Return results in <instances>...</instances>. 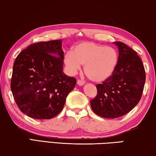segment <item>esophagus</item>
Here are the masks:
<instances>
[{"label": "esophagus", "mask_w": 156, "mask_h": 156, "mask_svg": "<svg viewBox=\"0 0 156 156\" xmlns=\"http://www.w3.org/2000/svg\"><path fill=\"white\" fill-rule=\"evenodd\" d=\"M77 84L79 86H83V84H84V82L83 81H81V80H77Z\"/></svg>", "instance_id": "1"}]
</instances>
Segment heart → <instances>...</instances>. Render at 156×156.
Returning a JSON list of instances; mask_svg holds the SVG:
<instances>
[{
	"label": "heart",
	"instance_id": "obj_1",
	"mask_svg": "<svg viewBox=\"0 0 156 156\" xmlns=\"http://www.w3.org/2000/svg\"><path fill=\"white\" fill-rule=\"evenodd\" d=\"M64 63L75 73L84 65V72L90 80L101 82L113 75L118 63V53L114 48L86 41L79 43L73 51H68Z\"/></svg>",
	"mask_w": 156,
	"mask_h": 156
}]
</instances>
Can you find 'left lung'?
I'll list each match as a JSON object with an SVG mask.
<instances>
[{
  "instance_id": "8db88e82",
  "label": "left lung",
  "mask_w": 156,
  "mask_h": 156,
  "mask_svg": "<svg viewBox=\"0 0 156 156\" xmlns=\"http://www.w3.org/2000/svg\"><path fill=\"white\" fill-rule=\"evenodd\" d=\"M119 50L118 63L108 79L96 85L98 94L90 100L94 113L104 118H117L128 113L142 95L146 74L136 52L122 42H113Z\"/></svg>"
}]
</instances>
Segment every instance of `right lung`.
I'll list each match as a JSON object with an SVG mask.
<instances>
[{"mask_svg": "<svg viewBox=\"0 0 156 156\" xmlns=\"http://www.w3.org/2000/svg\"><path fill=\"white\" fill-rule=\"evenodd\" d=\"M62 41L33 43L17 56L11 90L20 111L32 118L52 119L62 111L76 79L63 72Z\"/></svg>", "mask_w": 156, "mask_h": 156, "instance_id": "obj_1", "label": "right lung"}]
</instances>
